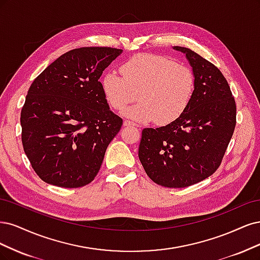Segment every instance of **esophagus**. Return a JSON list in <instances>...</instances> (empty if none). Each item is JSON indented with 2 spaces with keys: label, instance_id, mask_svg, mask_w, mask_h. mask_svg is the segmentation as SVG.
Returning <instances> with one entry per match:
<instances>
[{
  "label": "esophagus",
  "instance_id": "34e87169",
  "mask_svg": "<svg viewBox=\"0 0 260 260\" xmlns=\"http://www.w3.org/2000/svg\"><path fill=\"white\" fill-rule=\"evenodd\" d=\"M123 125H124V126H135V124H134V123L131 122V121H128V120H125V121L123 122Z\"/></svg>",
  "mask_w": 260,
  "mask_h": 260
}]
</instances>
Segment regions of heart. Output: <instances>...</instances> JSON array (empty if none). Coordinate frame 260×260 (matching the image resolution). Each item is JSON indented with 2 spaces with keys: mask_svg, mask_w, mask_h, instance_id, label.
<instances>
[{
  "mask_svg": "<svg viewBox=\"0 0 260 260\" xmlns=\"http://www.w3.org/2000/svg\"><path fill=\"white\" fill-rule=\"evenodd\" d=\"M120 72L109 71L102 78V89L107 104L122 110L136 99L139 104L123 111L135 122L167 125L183 114L196 90L194 73L170 58L139 54L124 62Z\"/></svg>",
  "mask_w": 260,
  "mask_h": 260,
  "instance_id": "heart-1",
  "label": "heart"
}]
</instances>
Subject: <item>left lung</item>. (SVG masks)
Wrapping results in <instances>:
<instances>
[{
  "instance_id": "obj_1",
  "label": "left lung",
  "mask_w": 260,
  "mask_h": 260,
  "mask_svg": "<svg viewBox=\"0 0 260 260\" xmlns=\"http://www.w3.org/2000/svg\"><path fill=\"white\" fill-rule=\"evenodd\" d=\"M173 49L186 55L196 77L194 95L176 121L142 129L138 156L157 185L185 188L218 169L236 127L237 107L217 67L189 48Z\"/></svg>"
}]
</instances>
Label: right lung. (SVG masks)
I'll return each instance as SVG.
<instances>
[{
    "label": "right lung",
    "mask_w": 260,
    "mask_h": 260,
    "mask_svg": "<svg viewBox=\"0 0 260 260\" xmlns=\"http://www.w3.org/2000/svg\"><path fill=\"white\" fill-rule=\"evenodd\" d=\"M122 49L81 47L61 55L31 84L20 115L24 153L39 177L57 187L93 181L123 124L100 77Z\"/></svg>",
    "instance_id": "1"
}]
</instances>
